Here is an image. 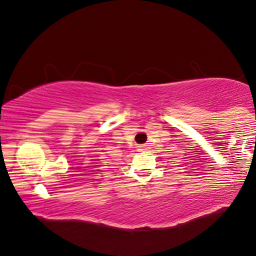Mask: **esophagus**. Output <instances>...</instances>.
Here are the masks:
<instances>
[{"mask_svg":"<svg viewBox=\"0 0 256 256\" xmlns=\"http://www.w3.org/2000/svg\"><path fill=\"white\" fill-rule=\"evenodd\" d=\"M146 148V144H140V146H137V150H138V152H143Z\"/></svg>","mask_w":256,"mask_h":256,"instance_id":"34e87169","label":"esophagus"}]
</instances>
